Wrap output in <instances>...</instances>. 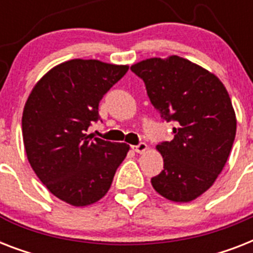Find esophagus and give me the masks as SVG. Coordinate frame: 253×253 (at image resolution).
Wrapping results in <instances>:
<instances>
[{
  "instance_id": "esophagus-1",
  "label": "esophagus",
  "mask_w": 253,
  "mask_h": 253,
  "mask_svg": "<svg viewBox=\"0 0 253 253\" xmlns=\"http://www.w3.org/2000/svg\"><path fill=\"white\" fill-rule=\"evenodd\" d=\"M132 150H134L136 154H143V152L147 150V144L146 143L140 142L139 144H136V146H132Z\"/></svg>"
}]
</instances>
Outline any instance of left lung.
Wrapping results in <instances>:
<instances>
[{"label": "left lung", "instance_id": "1", "mask_svg": "<svg viewBox=\"0 0 253 253\" xmlns=\"http://www.w3.org/2000/svg\"><path fill=\"white\" fill-rule=\"evenodd\" d=\"M131 71L144 81L160 117L174 123L172 140L156 146L164 169L151 184L173 202L196 200L222 172L235 139V111L226 87L180 56L147 59Z\"/></svg>", "mask_w": 253, "mask_h": 253}]
</instances>
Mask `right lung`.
Wrapping results in <instances>:
<instances>
[{
    "label": "right lung",
    "mask_w": 253,
    "mask_h": 253,
    "mask_svg": "<svg viewBox=\"0 0 253 253\" xmlns=\"http://www.w3.org/2000/svg\"><path fill=\"white\" fill-rule=\"evenodd\" d=\"M127 71V65L73 59L45 73L27 98L22 135L30 166L67 204L101 200L130 150L87 134L99 119V101Z\"/></svg>",
    "instance_id": "1"
}]
</instances>
